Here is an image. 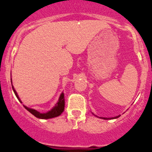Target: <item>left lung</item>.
Listing matches in <instances>:
<instances>
[{
  "mask_svg": "<svg viewBox=\"0 0 152 152\" xmlns=\"http://www.w3.org/2000/svg\"><path fill=\"white\" fill-rule=\"evenodd\" d=\"M118 117H119V116H116V117H113V118H110V119H116V118H118ZM103 119H109V118H103Z\"/></svg>",
  "mask_w": 152,
  "mask_h": 152,
  "instance_id": "8db88e82",
  "label": "left lung"
}]
</instances>
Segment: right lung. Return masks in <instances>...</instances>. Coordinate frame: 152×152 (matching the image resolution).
I'll return each instance as SVG.
<instances>
[{"label":"right lung","instance_id":"add662e5","mask_svg":"<svg viewBox=\"0 0 152 152\" xmlns=\"http://www.w3.org/2000/svg\"><path fill=\"white\" fill-rule=\"evenodd\" d=\"M12 88L13 90V92L15 94L16 96L17 97L20 102H21V100H20V98H19L18 95H17V92L16 91L14 90L13 87L12 86ZM24 107L29 111V113L33 114V116H35L36 117L39 118V119H51V118H54L56 117V116H58L59 115H61V113L64 111V94L61 93V95H60V97L58 99V103H56V106H55L49 112L45 113H40L38 111H36V110H33V109H31L29 108V107H26V106H24Z\"/></svg>","mask_w":152,"mask_h":152}]
</instances>
